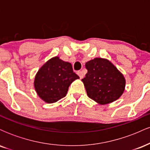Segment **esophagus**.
I'll list each match as a JSON object with an SVG mask.
<instances>
[{"mask_svg": "<svg viewBox=\"0 0 150 150\" xmlns=\"http://www.w3.org/2000/svg\"><path fill=\"white\" fill-rule=\"evenodd\" d=\"M77 75H79V77H80V79L83 78L84 75H83V73H82V72L81 71V70H79V71L77 72Z\"/></svg>", "mask_w": 150, "mask_h": 150, "instance_id": "34e87169", "label": "esophagus"}]
</instances>
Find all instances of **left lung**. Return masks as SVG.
<instances>
[{
    "instance_id": "left-lung-1",
    "label": "left lung",
    "mask_w": 150,
    "mask_h": 150,
    "mask_svg": "<svg viewBox=\"0 0 150 150\" xmlns=\"http://www.w3.org/2000/svg\"><path fill=\"white\" fill-rule=\"evenodd\" d=\"M85 67L87 73L82 81L90 99L104 105L117 100L123 94L125 79L111 61L95 58L87 62Z\"/></svg>"
}]
</instances>
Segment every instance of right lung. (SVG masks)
Listing matches in <instances>:
<instances>
[{"label":"right lung","mask_w":150,"mask_h":150,"mask_svg":"<svg viewBox=\"0 0 150 150\" xmlns=\"http://www.w3.org/2000/svg\"><path fill=\"white\" fill-rule=\"evenodd\" d=\"M79 76L73 70L70 63L58 56L51 58L39 68L34 81L38 96L48 104H52L65 97L68 87Z\"/></svg>","instance_id":"add662e5"}]
</instances>
